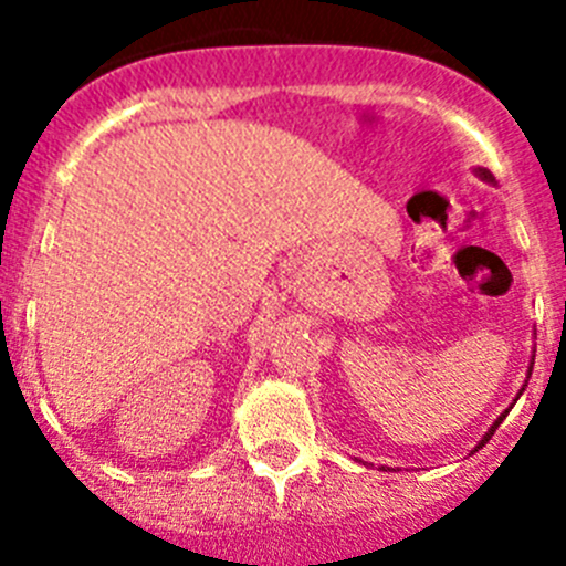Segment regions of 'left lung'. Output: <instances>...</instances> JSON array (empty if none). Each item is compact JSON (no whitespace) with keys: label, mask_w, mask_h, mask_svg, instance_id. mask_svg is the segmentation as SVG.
Listing matches in <instances>:
<instances>
[{"label":"left lung","mask_w":566,"mask_h":566,"mask_svg":"<svg viewBox=\"0 0 566 566\" xmlns=\"http://www.w3.org/2000/svg\"><path fill=\"white\" fill-rule=\"evenodd\" d=\"M476 175H479V177H484V180H488V182H493V175H490L488 169H482V167H479V169H476ZM528 375H531V369H528ZM504 419H506V413H501L499 419H495V424L490 427V430H488V436L482 438V443H479V447H484V441H490V438H493V432L499 430V424H501V421H504ZM479 447H476V449H479Z\"/></svg>","instance_id":"left-lung-1"}]
</instances>
